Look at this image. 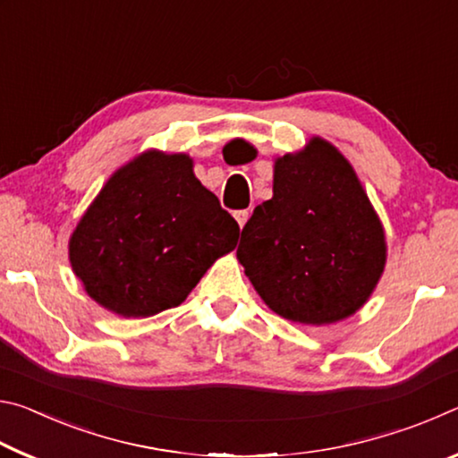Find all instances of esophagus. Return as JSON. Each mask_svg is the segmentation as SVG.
<instances>
[{
    "mask_svg": "<svg viewBox=\"0 0 458 458\" xmlns=\"http://www.w3.org/2000/svg\"><path fill=\"white\" fill-rule=\"evenodd\" d=\"M248 216H250V214H248V210H236V212H234V218H236V222H238V226H240V228H242L244 224H246Z\"/></svg>",
    "mask_w": 458,
    "mask_h": 458,
    "instance_id": "obj_1",
    "label": "esophagus"
}]
</instances>
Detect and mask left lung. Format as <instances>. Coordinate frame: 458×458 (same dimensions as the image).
Masks as SVG:
<instances>
[{"label":"left lung","mask_w":458,"mask_h":458,"mask_svg":"<svg viewBox=\"0 0 458 458\" xmlns=\"http://www.w3.org/2000/svg\"><path fill=\"white\" fill-rule=\"evenodd\" d=\"M236 254L275 313L327 325L366 303L386 242L352 165L313 139L305 151L276 159L273 198L254 208Z\"/></svg>","instance_id":"obj_1"}]
</instances>
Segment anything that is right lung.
<instances>
[{"label":"right lung","instance_id":"right-lung-1","mask_svg":"<svg viewBox=\"0 0 458 458\" xmlns=\"http://www.w3.org/2000/svg\"><path fill=\"white\" fill-rule=\"evenodd\" d=\"M238 234L188 155L149 151L92 201L71 238V262L97 303L149 317L183 303L212 262L234 250Z\"/></svg>","mask_w":458,"mask_h":458}]
</instances>
